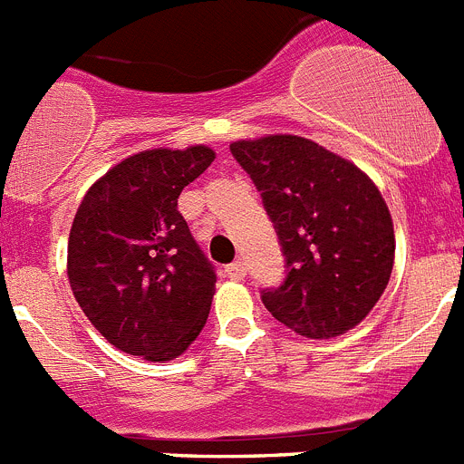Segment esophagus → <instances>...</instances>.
Returning a JSON list of instances; mask_svg holds the SVG:
<instances>
[{
  "mask_svg": "<svg viewBox=\"0 0 464 464\" xmlns=\"http://www.w3.org/2000/svg\"><path fill=\"white\" fill-rule=\"evenodd\" d=\"M225 274H227V278H232V281H244L246 276V265L241 260H235L229 262L227 267H225Z\"/></svg>",
  "mask_w": 464,
  "mask_h": 464,
  "instance_id": "esophagus-1",
  "label": "esophagus"
}]
</instances>
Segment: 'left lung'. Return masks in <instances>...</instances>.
<instances>
[{
    "label": "left lung",
    "mask_w": 464,
    "mask_h": 464,
    "mask_svg": "<svg viewBox=\"0 0 464 464\" xmlns=\"http://www.w3.org/2000/svg\"><path fill=\"white\" fill-rule=\"evenodd\" d=\"M276 229L285 278L260 293L302 337L358 325L391 281L395 232L379 188L353 162L293 134L229 146Z\"/></svg>",
    "instance_id": "1"
}]
</instances>
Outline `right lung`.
<instances>
[{
	"label": "right lung",
	"mask_w": 464,
	"mask_h": 464,
	"mask_svg": "<svg viewBox=\"0 0 464 464\" xmlns=\"http://www.w3.org/2000/svg\"><path fill=\"white\" fill-rule=\"evenodd\" d=\"M207 146L122 160L85 192L67 248L73 297L106 342L153 362L181 355L207 323L213 267L179 195L213 162Z\"/></svg>",
	"instance_id": "right-lung-1"
}]
</instances>
